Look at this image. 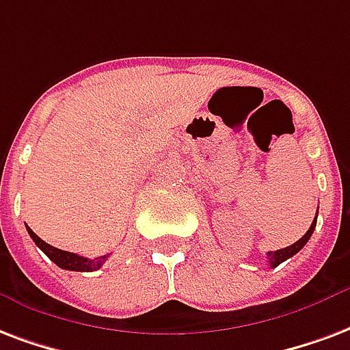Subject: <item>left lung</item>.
I'll return each instance as SVG.
<instances>
[{"label": "left lung", "mask_w": 350, "mask_h": 350, "mask_svg": "<svg viewBox=\"0 0 350 350\" xmlns=\"http://www.w3.org/2000/svg\"><path fill=\"white\" fill-rule=\"evenodd\" d=\"M315 224H317V215H315V219H313V222H312V226H310V230H308L306 234L302 235V237H300V239L297 241V243H293V245H289V247H286V248H280V250H274V252H267L269 265H271V267H278V265H280L282 261L289 260L291 256L297 254V252H299L300 248H302V247H304V245H306L308 239L312 237L313 230H315Z\"/></svg>", "instance_id": "1"}]
</instances>
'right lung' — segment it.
Returning a JSON list of instances; mask_svg holds the SVG:
<instances>
[{
	"mask_svg": "<svg viewBox=\"0 0 350 350\" xmlns=\"http://www.w3.org/2000/svg\"><path fill=\"white\" fill-rule=\"evenodd\" d=\"M27 232H29L31 239L35 241L44 254L48 256L55 265H59L61 269H66V271H79V273H92V271H98L102 267L103 261L107 260L109 256H100V258H94V260H89V258H83V256L72 254V252H66V250H61V248H55L48 245L46 241H42L38 237L29 226H27Z\"/></svg>",
	"mask_w": 350,
	"mask_h": 350,
	"instance_id": "right-lung-1",
	"label": "right lung"
}]
</instances>
